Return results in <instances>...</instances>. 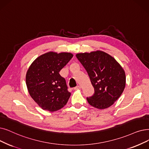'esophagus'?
<instances>
[{"mask_svg":"<svg viewBox=\"0 0 149 149\" xmlns=\"http://www.w3.org/2000/svg\"><path fill=\"white\" fill-rule=\"evenodd\" d=\"M81 86H80V85H79V86H77V87H75V88H74V89H81Z\"/></svg>","mask_w":149,"mask_h":149,"instance_id":"obj_1","label":"esophagus"}]
</instances>
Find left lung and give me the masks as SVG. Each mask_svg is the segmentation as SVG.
Returning <instances> with one entry per match:
<instances>
[{
	"mask_svg": "<svg viewBox=\"0 0 149 149\" xmlns=\"http://www.w3.org/2000/svg\"><path fill=\"white\" fill-rule=\"evenodd\" d=\"M76 56L89 76L94 94L87 97L90 105L103 109L111 107L125 87L126 76L120 64L101 50L79 53Z\"/></svg>",
	"mask_w": 149,
	"mask_h": 149,
	"instance_id": "1",
	"label": "left lung"
}]
</instances>
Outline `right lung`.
Wrapping results in <instances>:
<instances>
[{"mask_svg": "<svg viewBox=\"0 0 149 149\" xmlns=\"http://www.w3.org/2000/svg\"><path fill=\"white\" fill-rule=\"evenodd\" d=\"M73 56L69 52H49L33 61L25 81L29 94L44 110L56 111L66 105L70 93L59 72Z\"/></svg>", "mask_w": 149, "mask_h": 149, "instance_id": "right-lung-1", "label": "right lung"}]
</instances>
